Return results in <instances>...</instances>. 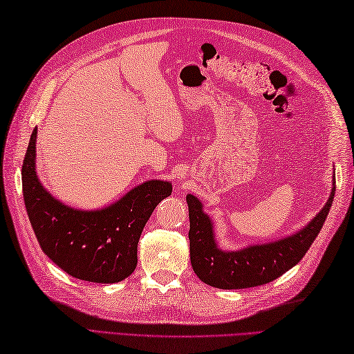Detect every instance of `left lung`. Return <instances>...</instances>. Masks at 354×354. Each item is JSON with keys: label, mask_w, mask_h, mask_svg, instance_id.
Masks as SVG:
<instances>
[{"label": "left lung", "mask_w": 354, "mask_h": 354, "mask_svg": "<svg viewBox=\"0 0 354 354\" xmlns=\"http://www.w3.org/2000/svg\"><path fill=\"white\" fill-rule=\"evenodd\" d=\"M336 187L318 216L297 234L274 243L255 245L242 251L223 252L216 246L213 225L202 212L198 198L187 194L190 217V260L202 281L219 289H245L274 281L288 272L309 251L332 207Z\"/></svg>", "instance_id": "8db88e82"}]
</instances>
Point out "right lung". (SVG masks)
I'll list each match as a JSON object with an SVG mask.
<instances>
[{
    "mask_svg": "<svg viewBox=\"0 0 354 354\" xmlns=\"http://www.w3.org/2000/svg\"><path fill=\"white\" fill-rule=\"evenodd\" d=\"M36 127L22 161V194L35 236L48 259L79 280L118 283L137 266L138 240L150 214L170 196L171 184L149 181L115 204L80 212L51 198L35 171Z\"/></svg>",
    "mask_w": 354,
    "mask_h": 354,
    "instance_id": "1",
    "label": "right lung"
}]
</instances>
